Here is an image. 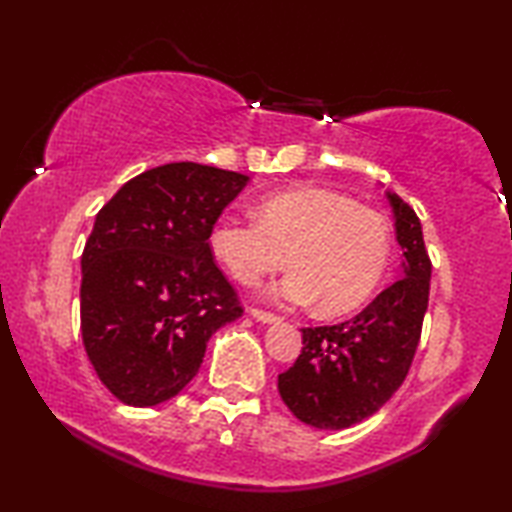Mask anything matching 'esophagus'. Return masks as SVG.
Here are the masks:
<instances>
[{
	"label": "esophagus",
	"mask_w": 512,
	"mask_h": 512,
	"mask_svg": "<svg viewBox=\"0 0 512 512\" xmlns=\"http://www.w3.org/2000/svg\"><path fill=\"white\" fill-rule=\"evenodd\" d=\"M250 316H253V319L259 321V323H275V321H280V316H275L271 312H264V310H257V307H253V310H250Z\"/></svg>",
	"instance_id": "34e87169"
}]
</instances>
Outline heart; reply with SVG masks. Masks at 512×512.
Segmentation results:
<instances>
[{
  "mask_svg": "<svg viewBox=\"0 0 512 512\" xmlns=\"http://www.w3.org/2000/svg\"><path fill=\"white\" fill-rule=\"evenodd\" d=\"M212 255L239 285L253 287L285 266L275 300L312 305L326 316L360 307L383 280L392 237L383 214L348 196L312 186L269 193L255 218H218Z\"/></svg>",
  "mask_w": 512,
  "mask_h": 512,
  "instance_id": "obj_1",
  "label": "heart"
}]
</instances>
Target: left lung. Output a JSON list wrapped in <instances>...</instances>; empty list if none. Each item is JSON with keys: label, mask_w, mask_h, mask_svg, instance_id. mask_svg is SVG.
<instances>
[{"label": "left lung", "mask_w": 512, "mask_h": 512, "mask_svg": "<svg viewBox=\"0 0 512 512\" xmlns=\"http://www.w3.org/2000/svg\"><path fill=\"white\" fill-rule=\"evenodd\" d=\"M403 250L401 280L337 326L303 328V351L278 376L294 417L319 431H342L392 399L415 358L431 289V259L408 202L385 191Z\"/></svg>", "instance_id": "8db88e82"}]
</instances>
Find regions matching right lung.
Segmentation results:
<instances>
[{
	"label": "right lung",
	"instance_id": "add662e5",
	"mask_svg": "<svg viewBox=\"0 0 512 512\" xmlns=\"http://www.w3.org/2000/svg\"><path fill=\"white\" fill-rule=\"evenodd\" d=\"M248 182L177 161L132 177L95 216L81 255V339L118 401L150 408L173 399L214 332L241 316L209 232Z\"/></svg>",
	"mask_w": 512,
	"mask_h": 512
}]
</instances>
